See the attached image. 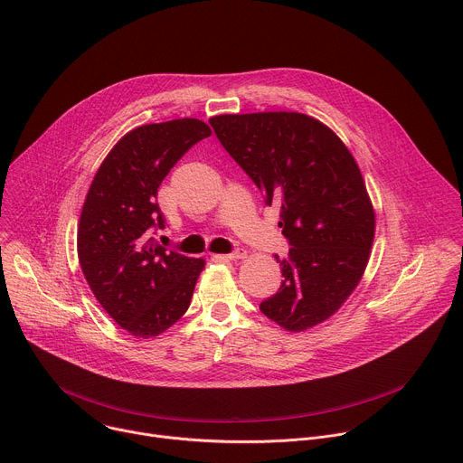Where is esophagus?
Segmentation results:
<instances>
[{"label":"esophagus","mask_w":463,"mask_h":463,"mask_svg":"<svg viewBox=\"0 0 463 463\" xmlns=\"http://www.w3.org/2000/svg\"><path fill=\"white\" fill-rule=\"evenodd\" d=\"M245 256H247V250L241 249V247H238L236 250H232V252H229V254H223V256H220V258H225V260H243Z\"/></svg>","instance_id":"1"}]
</instances>
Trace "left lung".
<instances>
[{"instance_id": "left-lung-1", "label": "left lung", "mask_w": 463, "mask_h": 463, "mask_svg": "<svg viewBox=\"0 0 463 463\" xmlns=\"http://www.w3.org/2000/svg\"><path fill=\"white\" fill-rule=\"evenodd\" d=\"M223 148L280 209L289 256L282 286L260 304L288 332L332 317L363 279L375 213L361 170L334 129L297 111L211 117ZM279 258V256H277Z\"/></svg>"}]
</instances>
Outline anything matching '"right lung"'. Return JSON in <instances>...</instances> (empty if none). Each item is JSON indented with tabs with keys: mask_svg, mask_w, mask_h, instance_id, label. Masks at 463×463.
Returning <instances> with one entry per match:
<instances>
[{
	"mask_svg": "<svg viewBox=\"0 0 463 463\" xmlns=\"http://www.w3.org/2000/svg\"><path fill=\"white\" fill-rule=\"evenodd\" d=\"M213 134L200 118L145 124L109 150L88 190L79 223V261L106 313L137 339H152L190 306L203 258L161 247L157 188L170 168Z\"/></svg>",
	"mask_w": 463,
	"mask_h": 463,
	"instance_id": "right-lung-1",
	"label": "right lung"
}]
</instances>
